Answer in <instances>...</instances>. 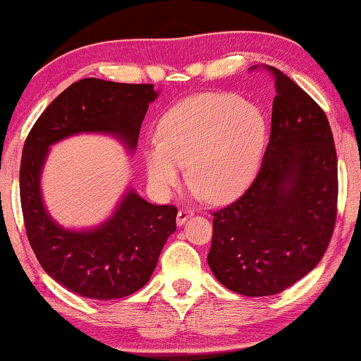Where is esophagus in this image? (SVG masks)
<instances>
[{"instance_id":"1","label":"esophagus","mask_w":361,"mask_h":361,"mask_svg":"<svg viewBox=\"0 0 361 361\" xmlns=\"http://www.w3.org/2000/svg\"><path fill=\"white\" fill-rule=\"evenodd\" d=\"M194 215V210L189 209V207H182V209L177 212V225H184L187 219Z\"/></svg>"}]
</instances>
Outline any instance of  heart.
<instances>
[{"label": "heart", "mask_w": 361, "mask_h": 361, "mask_svg": "<svg viewBox=\"0 0 361 361\" xmlns=\"http://www.w3.org/2000/svg\"><path fill=\"white\" fill-rule=\"evenodd\" d=\"M266 141L263 111L231 93H200L161 118L159 140L145 151L147 180L161 195L189 179L212 202L240 195L258 169Z\"/></svg>", "instance_id": "heart-1"}]
</instances>
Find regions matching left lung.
<instances>
[{"label":"left lung","instance_id":"obj_1","mask_svg":"<svg viewBox=\"0 0 361 361\" xmlns=\"http://www.w3.org/2000/svg\"><path fill=\"white\" fill-rule=\"evenodd\" d=\"M263 68L276 87L268 147L245 194L212 214L207 256L225 288L250 298L283 293L319 264L338 197L337 151L324 110L278 68Z\"/></svg>","mask_w":361,"mask_h":361}]
</instances>
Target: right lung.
I'll list each match as a JSON object with an SVG mask.
<instances>
[{"instance_id":"right-lung-1","label":"right lung","mask_w":361,"mask_h":361,"mask_svg":"<svg viewBox=\"0 0 361 361\" xmlns=\"http://www.w3.org/2000/svg\"><path fill=\"white\" fill-rule=\"evenodd\" d=\"M152 83H116L82 78L66 88L37 118L23 147L19 195L29 245L42 269L82 298H126L149 281L167 238L176 231L177 207L154 205L135 190L95 230L71 231L44 209L41 171L49 146L77 133H108L133 151Z\"/></svg>"}]
</instances>
